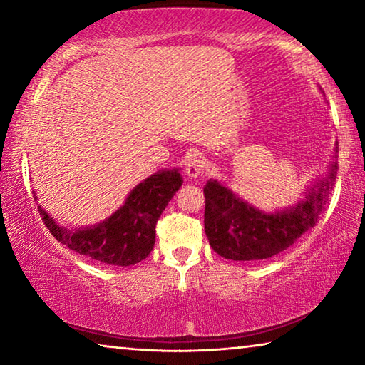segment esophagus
<instances>
[{
  "label": "esophagus",
  "mask_w": 365,
  "mask_h": 365,
  "mask_svg": "<svg viewBox=\"0 0 365 365\" xmlns=\"http://www.w3.org/2000/svg\"><path fill=\"white\" fill-rule=\"evenodd\" d=\"M185 170H187L188 177L197 178L202 174V170H205V158H202L200 153L190 154V158L187 160V168H185Z\"/></svg>",
  "instance_id": "obj_1"
}]
</instances>
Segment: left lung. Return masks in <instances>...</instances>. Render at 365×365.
I'll list each match as a JSON object with an SVG mask.
<instances>
[{
  "mask_svg": "<svg viewBox=\"0 0 365 365\" xmlns=\"http://www.w3.org/2000/svg\"><path fill=\"white\" fill-rule=\"evenodd\" d=\"M322 91V90H320ZM338 170V141L331 160L294 205L267 212L250 205L224 182L205 187V230L211 248L232 261H261L285 251L316 225L329 201Z\"/></svg>",
  "mask_w": 365,
  "mask_h": 365,
  "instance_id": "left-lung-1",
  "label": "left lung"
}]
</instances>
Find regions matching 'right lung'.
<instances>
[{
    "instance_id": "add662e5",
    "label": "right lung",
    "mask_w": 365,
    "mask_h": 365,
    "mask_svg": "<svg viewBox=\"0 0 365 365\" xmlns=\"http://www.w3.org/2000/svg\"><path fill=\"white\" fill-rule=\"evenodd\" d=\"M182 183L180 169L154 172L128 193L125 202L108 219L72 230L59 225L41 206L38 211L48 230L67 248L96 262L125 267L143 261L153 251L156 222Z\"/></svg>"
}]
</instances>
